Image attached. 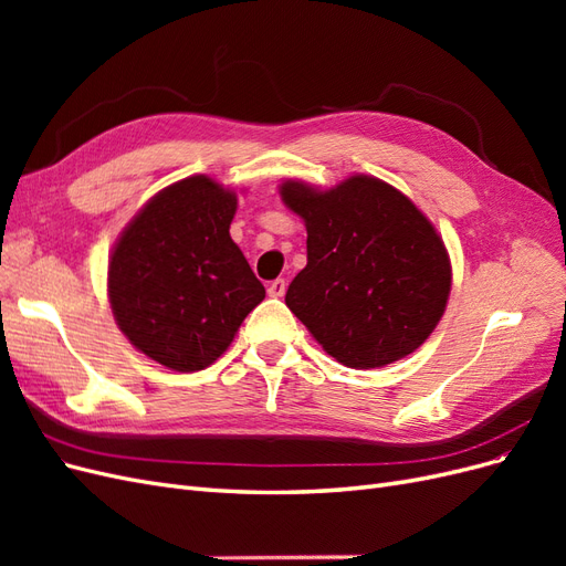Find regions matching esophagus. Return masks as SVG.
Instances as JSON below:
<instances>
[{
    "label": "esophagus",
    "mask_w": 566,
    "mask_h": 566,
    "mask_svg": "<svg viewBox=\"0 0 566 566\" xmlns=\"http://www.w3.org/2000/svg\"><path fill=\"white\" fill-rule=\"evenodd\" d=\"M285 287H287V283L283 279H276V281L269 283L266 290H269L271 297H283L285 295Z\"/></svg>",
    "instance_id": "1"
}]
</instances>
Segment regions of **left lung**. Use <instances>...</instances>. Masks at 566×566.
Returning <instances> with one entry per match:
<instances>
[{
    "mask_svg": "<svg viewBox=\"0 0 566 566\" xmlns=\"http://www.w3.org/2000/svg\"><path fill=\"white\" fill-rule=\"evenodd\" d=\"M281 198L306 227V266L287 287V310L342 366L368 370L413 354L451 293L449 252L432 221L366 175L331 191L285 181Z\"/></svg>",
    "mask_w": 566,
    "mask_h": 566,
    "instance_id": "left-lung-1",
    "label": "left lung"
}]
</instances>
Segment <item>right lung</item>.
Listing matches in <instances>:
<instances>
[{
	"instance_id": "right-lung-1",
	"label": "right lung",
	"mask_w": 566,
	"mask_h": 566,
	"mask_svg": "<svg viewBox=\"0 0 566 566\" xmlns=\"http://www.w3.org/2000/svg\"><path fill=\"white\" fill-rule=\"evenodd\" d=\"M235 193L196 175L167 186L117 238L108 264L111 310L132 345L179 373L229 349L264 300L231 235Z\"/></svg>"
}]
</instances>
